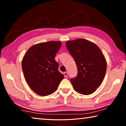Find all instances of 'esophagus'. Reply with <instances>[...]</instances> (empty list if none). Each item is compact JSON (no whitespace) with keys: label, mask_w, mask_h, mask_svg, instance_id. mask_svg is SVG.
Segmentation results:
<instances>
[{"label":"esophagus","mask_w":126,"mask_h":126,"mask_svg":"<svg viewBox=\"0 0 126 126\" xmlns=\"http://www.w3.org/2000/svg\"><path fill=\"white\" fill-rule=\"evenodd\" d=\"M64 76L65 77H67V76H68L67 72H64Z\"/></svg>","instance_id":"esophagus-1"}]
</instances>
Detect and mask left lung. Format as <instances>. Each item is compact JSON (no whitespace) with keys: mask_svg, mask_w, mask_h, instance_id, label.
<instances>
[{"mask_svg":"<svg viewBox=\"0 0 126 126\" xmlns=\"http://www.w3.org/2000/svg\"><path fill=\"white\" fill-rule=\"evenodd\" d=\"M65 44L78 69L76 77L71 79L74 90L83 95L94 93L106 74L107 62L103 53L95 43L84 39L68 40Z\"/></svg>","mask_w":126,"mask_h":126,"instance_id":"8db88e82","label":"left lung"}]
</instances>
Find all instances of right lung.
<instances>
[{"instance_id": "add662e5", "label": "right lung", "mask_w": 126, "mask_h": 126, "mask_svg": "<svg viewBox=\"0 0 126 126\" xmlns=\"http://www.w3.org/2000/svg\"><path fill=\"white\" fill-rule=\"evenodd\" d=\"M61 45L59 41L40 43L32 46L23 57L22 66L24 78L39 95L46 96L54 93L64 78L55 60Z\"/></svg>"}]
</instances>
